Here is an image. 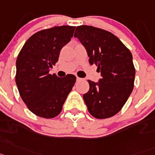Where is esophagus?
Returning a JSON list of instances; mask_svg holds the SVG:
<instances>
[{
	"mask_svg": "<svg viewBox=\"0 0 155 155\" xmlns=\"http://www.w3.org/2000/svg\"><path fill=\"white\" fill-rule=\"evenodd\" d=\"M81 80H83V79H81V78H79V77H76V81L79 82V81H81Z\"/></svg>",
	"mask_w": 155,
	"mask_h": 155,
	"instance_id": "obj_1",
	"label": "esophagus"
}]
</instances>
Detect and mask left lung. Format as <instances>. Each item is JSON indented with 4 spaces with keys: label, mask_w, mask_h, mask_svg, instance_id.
Segmentation results:
<instances>
[{
    "label": "left lung",
    "mask_w": 155,
    "mask_h": 155,
    "mask_svg": "<svg viewBox=\"0 0 155 155\" xmlns=\"http://www.w3.org/2000/svg\"><path fill=\"white\" fill-rule=\"evenodd\" d=\"M74 37L85 47L90 64H95L101 79L88 80L83 94L87 109L96 118L114 116L122 109L134 90L135 68L130 51L116 36L91 25H79Z\"/></svg>",
    "instance_id": "left-lung-1"
}]
</instances>
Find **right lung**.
Wrapping results in <instances>:
<instances>
[{
    "instance_id": "right-lung-1",
    "label": "right lung",
    "mask_w": 155,
    "mask_h": 155,
    "mask_svg": "<svg viewBox=\"0 0 155 155\" xmlns=\"http://www.w3.org/2000/svg\"><path fill=\"white\" fill-rule=\"evenodd\" d=\"M75 26L62 25L39 31L29 37L16 60L15 83L24 103L33 114L52 118L60 114L76 77L51 75L61 48L73 37Z\"/></svg>"
}]
</instances>
